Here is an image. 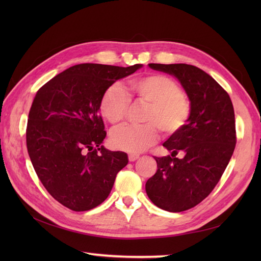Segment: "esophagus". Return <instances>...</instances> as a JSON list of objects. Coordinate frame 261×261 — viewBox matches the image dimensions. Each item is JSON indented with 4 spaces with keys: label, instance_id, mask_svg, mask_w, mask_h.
Instances as JSON below:
<instances>
[{
    "label": "esophagus",
    "instance_id": "obj_1",
    "mask_svg": "<svg viewBox=\"0 0 261 261\" xmlns=\"http://www.w3.org/2000/svg\"><path fill=\"white\" fill-rule=\"evenodd\" d=\"M139 157H140V154H138V153H130L129 154V160H130V162H135V160H137Z\"/></svg>",
    "mask_w": 261,
    "mask_h": 261
}]
</instances>
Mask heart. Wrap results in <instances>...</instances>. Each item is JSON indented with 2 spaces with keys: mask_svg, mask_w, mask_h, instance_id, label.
Segmentation results:
<instances>
[{
  "mask_svg": "<svg viewBox=\"0 0 261 261\" xmlns=\"http://www.w3.org/2000/svg\"><path fill=\"white\" fill-rule=\"evenodd\" d=\"M129 95L120 85H111L104 91L99 102L103 118L111 124H120L126 118L131 99L147 105L141 125H125L111 135V142L120 150L140 152L156 143L160 130L174 136L187 125L192 115L191 99L179 85L162 74L137 77L127 83Z\"/></svg>",
  "mask_w": 261,
  "mask_h": 261,
  "instance_id": "heart-1",
  "label": "heart"
}]
</instances>
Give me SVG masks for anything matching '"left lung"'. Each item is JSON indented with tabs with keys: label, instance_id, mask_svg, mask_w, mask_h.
I'll use <instances>...</instances> for the list:
<instances>
[{
	"label": "left lung",
	"instance_id": "1",
	"mask_svg": "<svg viewBox=\"0 0 261 261\" xmlns=\"http://www.w3.org/2000/svg\"><path fill=\"white\" fill-rule=\"evenodd\" d=\"M149 66L177 77L192 103L187 125L164 142L170 154L154 157L158 169L146 182L156 206L182 212L210 195L230 162L237 143L233 105L224 88L196 66ZM178 153L185 157L177 159Z\"/></svg>",
	"mask_w": 261,
	"mask_h": 261
}]
</instances>
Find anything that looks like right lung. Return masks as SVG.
<instances>
[{"mask_svg":"<svg viewBox=\"0 0 261 261\" xmlns=\"http://www.w3.org/2000/svg\"><path fill=\"white\" fill-rule=\"evenodd\" d=\"M141 66L75 65L38 90L28 118V153L38 178L64 206L96 207L127 165L125 152L101 146L107 131L99 102L108 87Z\"/></svg>","mask_w":261,"mask_h":261,"instance_id":"obj_1","label":"right lung"}]
</instances>
